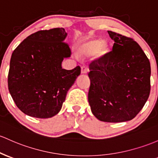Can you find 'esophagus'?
Returning a JSON list of instances; mask_svg holds the SVG:
<instances>
[{
    "label": "esophagus",
    "instance_id": "1",
    "mask_svg": "<svg viewBox=\"0 0 158 158\" xmlns=\"http://www.w3.org/2000/svg\"><path fill=\"white\" fill-rule=\"evenodd\" d=\"M88 71V67H86V66H82V67H81V73H82V74L87 73Z\"/></svg>",
    "mask_w": 158,
    "mask_h": 158
}]
</instances>
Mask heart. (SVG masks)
I'll return each mask as SVG.
<instances>
[{
    "instance_id": "obj_1",
    "label": "heart",
    "mask_w": 158,
    "mask_h": 158,
    "mask_svg": "<svg viewBox=\"0 0 158 158\" xmlns=\"http://www.w3.org/2000/svg\"><path fill=\"white\" fill-rule=\"evenodd\" d=\"M108 43L100 39L90 40L79 46V53L82 56H92L96 54L98 58H102L109 52Z\"/></svg>"
}]
</instances>
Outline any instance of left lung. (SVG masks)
<instances>
[{
  "label": "left lung",
  "instance_id": "left-lung-1",
  "mask_svg": "<svg viewBox=\"0 0 158 158\" xmlns=\"http://www.w3.org/2000/svg\"><path fill=\"white\" fill-rule=\"evenodd\" d=\"M112 51L90 64L88 103L93 115L105 122L132 120L149 97L151 66L136 41L108 31Z\"/></svg>",
  "mask_w": 158,
  "mask_h": 158
}]
</instances>
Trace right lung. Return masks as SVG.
Returning a JSON list of instances; mask_svg holds the SVG:
<instances>
[{"mask_svg":"<svg viewBox=\"0 0 158 158\" xmlns=\"http://www.w3.org/2000/svg\"><path fill=\"white\" fill-rule=\"evenodd\" d=\"M67 36L62 27L39 31L24 40L12 54L9 91L26 115L38 118L57 115L80 75L79 66L70 70L61 67L64 58L71 55L64 42Z\"/></svg>","mask_w":158,"mask_h":158,"instance_id":"obj_1","label":"right lung"}]
</instances>
